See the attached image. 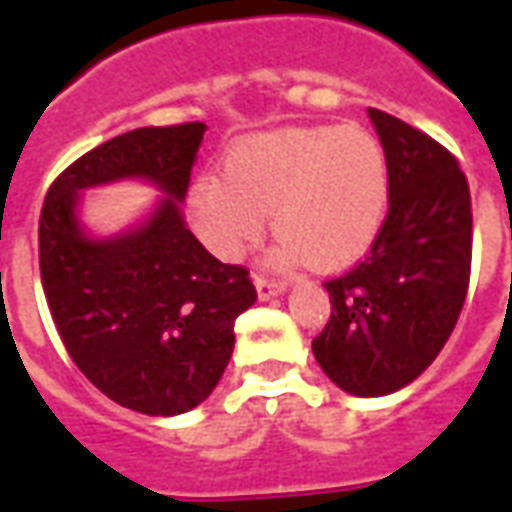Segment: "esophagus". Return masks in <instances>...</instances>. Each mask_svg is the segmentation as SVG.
Returning a JSON list of instances; mask_svg holds the SVG:
<instances>
[{
    "label": "esophagus",
    "instance_id": "1",
    "mask_svg": "<svg viewBox=\"0 0 512 512\" xmlns=\"http://www.w3.org/2000/svg\"><path fill=\"white\" fill-rule=\"evenodd\" d=\"M255 285L257 293H260V299H271V296H279V293L288 290V282H285V279H271L266 277V274H255Z\"/></svg>",
    "mask_w": 512,
    "mask_h": 512
}]
</instances>
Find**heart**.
<instances>
[{
	"label": "heart",
	"instance_id": "obj_1",
	"mask_svg": "<svg viewBox=\"0 0 512 512\" xmlns=\"http://www.w3.org/2000/svg\"><path fill=\"white\" fill-rule=\"evenodd\" d=\"M389 205L384 150L365 128H282L230 150L224 178L189 191L197 230L216 255L238 257L271 213L285 255L334 271L356 263L381 233Z\"/></svg>",
	"mask_w": 512,
	"mask_h": 512
}]
</instances>
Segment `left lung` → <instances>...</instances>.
I'll list each match as a JSON object with an SVG mask.
<instances>
[{
  "mask_svg": "<svg viewBox=\"0 0 512 512\" xmlns=\"http://www.w3.org/2000/svg\"><path fill=\"white\" fill-rule=\"evenodd\" d=\"M389 208L365 260L323 282L332 315L312 354L334 384L359 397L397 392L439 356L469 290L472 194L458 158L381 109Z\"/></svg>",
  "mask_w": 512,
  "mask_h": 512,
  "instance_id": "1",
  "label": "left lung"
}]
</instances>
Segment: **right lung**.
I'll return each mask as SVG.
<instances>
[{
  "mask_svg": "<svg viewBox=\"0 0 512 512\" xmlns=\"http://www.w3.org/2000/svg\"><path fill=\"white\" fill-rule=\"evenodd\" d=\"M205 123L134 128L76 158L49 186L38 227L43 293L73 365L120 406L172 417L219 384L235 318L257 290L249 268L222 263L183 224ZM147 177L170 197L139 231L90 242L75 224L78 189Z\"/></svg>",
  "mask_w": 512,
  "mask_h": 512,
  "instance_id": "1",
  "label": "right lung"
}]
</instances>
